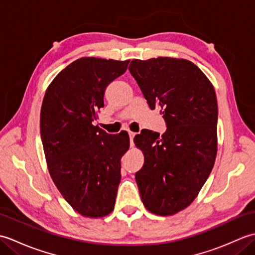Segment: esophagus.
Masks as SVG:
<instances>
[{"instance_id": "obj_1", "label": "esophagus", "mask_w": 255, "mask_h": 255, "mask_svg": "<svg viewBox=\"0 0 255 255\" xmlns=\"http://www.w3.org/2000/svg\"><path fill=\"white\" fill-rule=\"evenodd\" d=\"M128 133H129V139H130V144L132 145V143H133V138H134V134H136V133L132 132V131H129Z\"/></svg>"}]
</instances>
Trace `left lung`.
Instances as JSON below:
<instances>
[{
  "instance_id": "left-lung-1",
  "label": "left lung",
  "mask_w": 255,
  "mask_h": 255,
  "mask_svg": "<svg viewBox=\"0 0 255 255\" xmlns=\"http://www.w3.org/2000/svg\"><path fill=\"white\" fill-rule=\"evenodd\" d=\"M151 110L159 108L163 134L142 129L136 182L144 207L160 216L186 208L210 174L217 154L218 105L213 84L185 59H133L129 66Z\"/></svg>"
}]
</instances>
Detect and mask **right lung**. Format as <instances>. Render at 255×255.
I'll list each match as a JSON object with an SVG mask.
<instances>
[{
	"mask_svg": "<svg viewBox=\"0 0 255 255\" xmlns=\"http://www.w3.org/2000/svg\"><path fill=\"white\" fill-rule=\"evenodd\" d=\"M129 60L81 58L48 86L40 112V136L48 170L63 198L85 217L112 213L121 183L127 132L94 126L108 84L126 72Z\"/></svg>",
	"mask_w": 255,
	"mask_h": 255,
	"instance_id": "1",
	"label": "right lung"
}]
</instances>
